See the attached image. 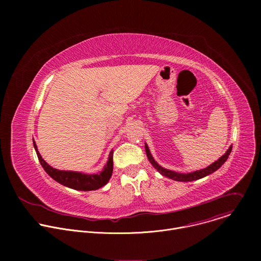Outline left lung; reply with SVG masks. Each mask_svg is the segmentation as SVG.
<instances>
[{"instance_id": "1", "label": "left lung", "mask_w": 261, "mask_h": 261, "mask_svg": "<svg viewBox=\"0 0 261 261\" xmlns=\"http://www.w3.org/2000/svg\"><path fill=\"white\" fill-rule=\"evenodd\" d=\"M145 152H146V156H147V159L150 160L151 164L155 167V169H157V171H159L162 175L166 176V177H169L171 179H174V180H177V181H191V180H196V179H199L201 177H204L213 172H215L216 170H218L223 164L225 163V161L227 160L228 156L230 155L231 153V150H232V145L229 146L228 150L226 151V153L223 155L222 157H220L217 161H215L213 164H211L210 166L203 168V169H200V170H197V171H193V172H189V173H179V172H175V171H172V170H169V169H166V168H163L162 166H160L153 158V156L151 155L150 153V150H148L147 147V144L145 143Z\"/></svg>"}]
</instances>
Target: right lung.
Listing matches in <instances>:
<instances>
[{"mask_svg": "<svg viewBox=\"0 0 261 261\" xmlns=\"http://www.w3.org/2000/svg\"><path fill=\"white\" fill-rule=\"evenodd\" d=\"M33 143H34V147L36 150L37 156H38V159H39L42 167L46 171V173L50 177H53L55 180L66 186V187H68V188H71L74 190H81V191L97 190V189L103 187L104 185H106L108 182L111 174H113V168H114V162H113L114 151L113 150L110 151L108 161L101 172L96 173V174H87V173L76 172V171L59 170V169L51 167L42 159L34 140H33Z\"/></svg>", "mask_w": 261, "mask_h": 261, "instance_id": "right-lung-1", "label": "right lung"}]
</instances>
